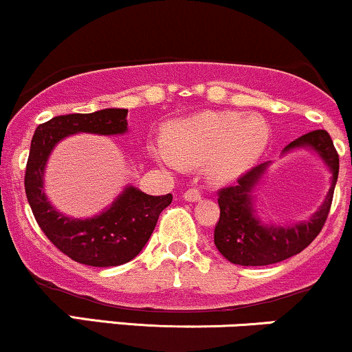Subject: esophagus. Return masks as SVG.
<instances>
[{"instance_id": "34e87169", "label": "esophagus", "mask_w": 352, "mask_h": 352, "mask_svg": "<svg viewBox=\"0 0 352 352\" xmlns=\"http://www.w3.org/2000/svg\"><path fill=\"white\" fill-rule=\"evenodd\" d=\"M184 199L187 201H199L201 199V195L197 188H188L187 192L184 193Z\"/></svg>"}]
</instances>
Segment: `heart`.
I'll use <instances>...</instances> for the list:
<instances>
[{
    "label": "heart",
    "instance_id": "b5f03b06",
    "mask_svg": "<svg viewBox=\"0 0 352 352\" xmlns=\"http://www.w3.org/2000/svg\"><path fill=\"white\" fill-rule=\"evenodd\" d=\"M270 127L261 117L238 112H201L168 129L165 140L152 144L157 162L182 170L187 162H204L217 182H232L246 173L263 155Z\"/></svg>",
    "mask_w": 352,
    "mask_h": 352
}]
</instances>
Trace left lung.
Listing matches in <instances>:
<instances>
[{
  "label": "left lung",
  "instance_id": "obj_1",
  "mask_svg": "<svg viewBox=\"0 0 352 352\" xmlns=\"http://www.w3.org/2000/svg\"><path fill=\"white\" fill-rule=\"evenodd\" d=\"M296 148L313 151L331 172V187L309 220L292 225L265 223L254 208V190L261 184L270 162L260 164L238 179L233 187L218 192L220 220L215 227V246L230 263L265 266L292 258L314 240L328 218L339 173V155L326 131H313L298 137L283 148V155Z\"/></svg>",
  "mask_w": 352,
  "mask_h": 352
}]
</instances>
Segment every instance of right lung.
<instances>
[{
	"instance_id": "right-lung-1",
	"label": "right lung",
	"mask_w": 352,
	"mask_h": 352,
	"mask_svg": "<svg viewBox=\"0 0 352 352\" xmlns=\"http://www.w3.org/2000/svg\"><path fill=\"white\" fill-rule=\"evenodd\" d=\"M120 135L127 132V109H100L91 114L52 117L38 125L31 140L24 188L44 235L60 252L89 266H119L142 252L159 215L172 204V193L153 197L127 185L98 215L74 218L52 207L44 192V172L54 147L80 134Z\"/></svg>"
}]
</instances>
